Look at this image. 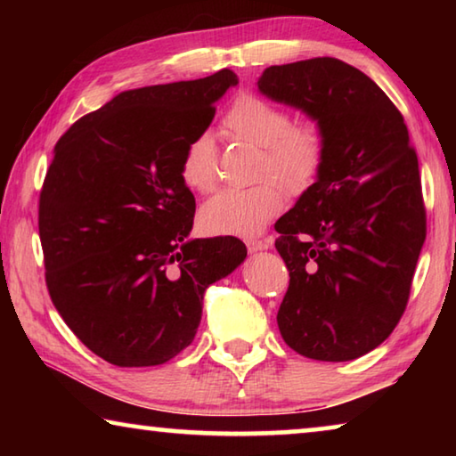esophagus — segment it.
<instances>
[{
	"label": "esophagus",
	"mask_w": 456,
	"mask_h": 456,
	"mask_svg": "<svg viewBox=\"0 0 456 456\" xmlns=\"http://www.w3.org/2000/svg\"><path fill=\"white\" fill-rule=\"evenodd\" d=\"M273 245V237H264V239H247V249L249 251H264Z\"/></svg>",
	"instance_id": "34e87169"
}]
</instances>
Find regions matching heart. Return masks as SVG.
Returning <instances> with one entry per match:
<instances>
[{"label": "heart", "mask_w": 456, "mask_h": 456, "mask_svg": "<svg viewBox=\"0 0 456 456\" xmlns=\"http://www.w3.org/2000/svg\"><path fill=\"white\" fill-rule=\"evenodd\" d=\"M221 126L233 141L257 146L253 179L261 183L223 189L200 207L199 223L209 235L253 237L283 209L281 186L289 197H302L318 183L328 160L326 128L318 120L293 122L289 110L253 92H241L231 102ZM179 176L184 187L200 195L217 187L219 149L211 133L189 138Z\"/></svg>", "instance_id": "1"}]
</instances>
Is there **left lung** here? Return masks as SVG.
<instances>
[{"instance_id": "obj_1", "label": "left lung", "mask_w": 456, "mask_h": 456, "mask_svg": "<svg viewBox=\"0 0 456 456\" xmlns=\"http://www.w3.org/2000/svg\"><path fill=\"white\" fill-rule=\"evenodd\" d=\"M257 86L328 134L318 183L275 223L289 272L277 326L305 358H360L403 318L427 237L404 118L376 82L336 58L269 66Z\"/></svg>"}]
</instances>
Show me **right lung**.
I'll return each mask as SVG.
<instances>
[{"instance_id":"1","label":"right lung","mask_w":456,"mask_h":456,"mask_svg":"<svg viewBox=\"0 0 456 456\" xmlns=\"http://www.w3.org/2000/svg\"><path fill=\"white\" fill-rule=\"evenodd\" d=\"M233 70L122 92L60 136L37 227L52 304L76 338L120 368L187 348L205 289L247 256L237 237L189 239L195 197L179 176Z\"/></svg>"}]
</instances>
